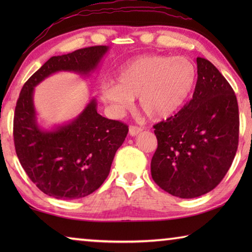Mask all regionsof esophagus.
<instances>
[{"label":"esophagus","instance_id":"1","mask_svg":"<svg viewBox=\"0 0 252 252\" xmlns=\"http://www.w3.org/2000/svg\"><path fill=\"white\" fill-rule=\"evenodd\" d=\"M142 130H143V129H142L141 126H130V127H129V133H130V135H132V136H135V135H138Z\"/></svg>","mask_w":252,"mask_h":252}]
</instances>
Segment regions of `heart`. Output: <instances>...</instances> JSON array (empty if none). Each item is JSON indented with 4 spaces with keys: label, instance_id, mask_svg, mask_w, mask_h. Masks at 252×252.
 <instances>
[{
    "label": "heart",
    "instance_id": "b5f03b06",
    "mask_svg": "<svg viewBox=\"0 0 252 252\" xmlns=\"http://www.w3.org/2000/svg\"><path fill=\"white\" fill-rule=\"evenodd\" d=\"M197 83V69L189 59L143 55L122 66L118 83L101 87L102 101L114 114L130 109L139 96L140 108L152 120L176 114L187 103Z\"/></svg>",
    "mask_w": 252,
    "mask_h": 252
}]
</instances>
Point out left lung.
<instances>
[{"mask_svg": "<svg viewBox=\"0 0 252 252\" xmlns=\"http://www.w3.org/2000/svg\"><path fill=\"white\" fill-rule=\"evenodd\" d=\"M191 99L174 117L153 126L158 148L151 176L182 199L206 194L224 178L236 156L239 109L231 85L210 61L197 58Z\"/></svg>", "mask_w": 252, "mask_h": 252, "instance_id": "1", "label": "left lung"}]
</instances>
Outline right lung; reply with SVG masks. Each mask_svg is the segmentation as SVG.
I'll use <instances>...</instances> for the list:
<instances>
[{
  "label": "right lung",
  "instance_id": "obj_1",
  "mask_svg": "<svg viewBox=\"0 0 252 252\" xmlns=\"http://www.w3.org/2000/svg\"><path fill=\"white\" fill-rule=\"evenodd\" d=\"M108 50L96 45L50 58L21 90L13 121L16 156L34 185L50 197L80 199L99 189L129 129L100 116L92 99L73 121L43 130L36 121L34 88L60 71L89 74Z\"/></svg>",
  "mask_w": 252,
  "mask_h": 252
}]
</instances>
